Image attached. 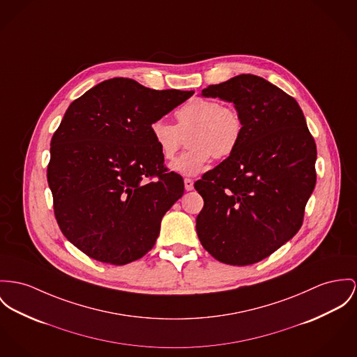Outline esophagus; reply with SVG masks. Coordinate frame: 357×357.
<instances>
[{"label":"esophagus","mask_w":357,"mask_h":357,"mask_svg":"<svg viewBox=\"0 0 357 357\" xmlns=\"http://www.w3.org/2000/svg\"><path fill=\"white\" fill-rule=\"evenodd\" d=\"M185 189L188 190V192H190L192 190V188H194V182H192V179H189V178H185Z\"/></svg>","instance_id":"obj_1"}]
</instances>
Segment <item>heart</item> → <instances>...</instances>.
<instances>
[{"label":"heart","mask_w":357,"mask_h":357,"mask_svg":"<svg viewBox=\"0 0 357 357\" xmlns=\"http://www.w3.org/2000/svg\"><path fill=\"white\" fill-rule=\"evenodd\" d=\"M176 125L156 119L151 125V136L165 160H172L182 146L183 136L190 132V149L172 163L182 175L199 174L212 158L225 159L241 144L245 123L239 111L218 100L194 98L175 111Z\"/></svg>","instance_id":"b5f03b06"}]
</instances>
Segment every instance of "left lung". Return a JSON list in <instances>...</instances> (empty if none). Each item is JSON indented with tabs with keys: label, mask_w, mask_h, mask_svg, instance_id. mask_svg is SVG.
Wrapping results in <instances>:
<instances>
[{
	"label": "left lung",
	"mask_w": 357,
	"mask_h": 357,
	"mask_svg": "<svg viewBox=\"0 0 357 357\" xmlns=\"http://www.w3.org/2000/svg\"><path fill=\"white\" fill-rule=\"evenodd\" d=\"M202 95L232 102L245 130L236 151L194 183L204 198L197 234L220 262L252 265L301 229L317 145L298 102L262 77L239 75Z\"/></svg>",
	"instance_id": "obj_1"
}]
</instances>
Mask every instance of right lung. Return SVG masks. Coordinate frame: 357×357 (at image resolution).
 <instances>
[{
  "instance_id": "right-lung-1",
  "label": "right lung",
  "mask_w": 357,
  "mask_h": 357,
  "mask_svg": "<svg viewBox=\"0 0 357 357\" xmlns=\"http://www.w3.org/2000/svg\"><path fill=\"white\" fill-rule=\"evenodd\" d=\"M192 93L115 77L68 107L52 138L47 182L62 234L89 258L125 265L155 246L185 185L165 167L151 125Z\"/></svg>"
}]
</instances>
